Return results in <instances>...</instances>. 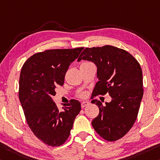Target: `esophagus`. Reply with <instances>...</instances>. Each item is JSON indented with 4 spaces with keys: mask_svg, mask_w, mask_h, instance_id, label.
Returning a JSON list of instances; mask_svg holds the SVG:
<instances>
[{
    "mask_svg": "<svg viewBox=\"0 0 160 160\" xmlns=\"http://www.w3.org/2000/svg\"><path fill=\"white\" fill-rule=\"evenodd\" d=\"M88 105H89V102H87V101H84V102H81V107H82V108H84L85 107L88 106Z\"/></svg>",
    "mask_w": 160,
    "mask_h": 160,
    "instance_id": "esophagus-1",
    "label": "esophagus"
}]
</instances>
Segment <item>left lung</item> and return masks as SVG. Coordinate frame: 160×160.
Listing matches in <instances>:
<instances>
[{"label":"left lung","instance_id":"left-lung-1","mask_svg":"<svg viewBox=\"0 0 160 160\" xmlns=\"http://www.w3.org/2000/svg\"><path fill=\"white\" fill-rule=\"evenodd\" d=\"M81 60L92 61L98 68L99 80L91 98L107 93L112 98L105 107L100 100L92 101L100 110L92 121L93 128L105 140H118L128 132L138 118L144 92L140 65L130 53L112 45L86 48L78 61Z\"/></svg>","mask_w":160,"mask_h":160}]
</instances>
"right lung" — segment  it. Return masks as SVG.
Wrapping results in <instances>:
<instances>
[{
  "instance_id": "obj_1",
  "label": "right lung",
  "mask_w": 160,
  "mask_h": 160,
  "mask_svg": "<svg viewBox=\"0 0 160 160\" xmlns=\"http://www.w3.org/2000/svg\"><path fill=\"white\" fill-rule=\"evenodd\" d=\"M82 50H46L32 55L22 67L20 102L30 130L48 146L59 147L66 142L81 110L79 101L71 100L60 111L52 98L56 86L64 84L68 68Z\"/></svg>"
}]
</instances>
